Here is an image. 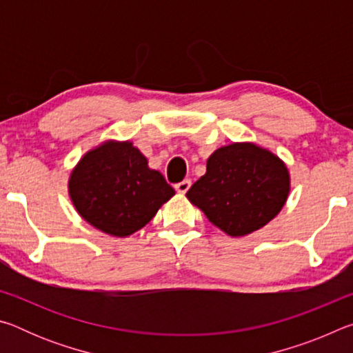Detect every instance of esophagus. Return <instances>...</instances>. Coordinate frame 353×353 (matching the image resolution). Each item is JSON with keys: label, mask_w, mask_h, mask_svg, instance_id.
<instances>
[{"label": "esophagus", "mask_w": 353, "mask_h": 353, "mask_svg": "<svg viewBox=\"0 0 353 353\" xmlns=\"http://www.w3.org/2000/svg\"><path fill=\"white\" fill-rule=\"evenodd\" d=\"M190 187H191V181H190V179H185V181H182V182H179V183L174 185V188H176L177 193H182V194L187 193Z\"/></svg>", "instance_id": "1"}]
</instances>
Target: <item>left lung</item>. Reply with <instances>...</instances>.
Wrapping results in <instances>:
<instances>
[{
	"mask_svg": "<svg viewBox=\"0 0 353 353\" xmlns=\"http://www.w3.org/2000/svg\"><path fill=\"white\" fill-rule=\"evenodd\" d=\"M290 174L282 160L248 143L219 148L207 160V172L187 198L227 235L260 229L285 205Z\"/></svg>",
	"mask_w": 353,
	"mask_h": 353,
	"instance_id": "1",
	"label": "left lung"
}]
</instances>
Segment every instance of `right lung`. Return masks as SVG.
I'll list each match as a JSON object with an SVG mask.
<instances>
[{
	"instance_id": "add662e5",
	"label": "right lung",
	"mask_w": 353,
	"mask_h": 353,
	"mask_svg": "<svg viewBox=\"0 0 353 353\" xmlns=\"http://www.w3.org/2000/svg\"><path fill=\"white\" fill-rule=\"evenodd\" d=\"M70 196L81 216L113 236H128L151 221L174 188L132 143H104L71 172Z\"/></svg>"
}]
</instances>
